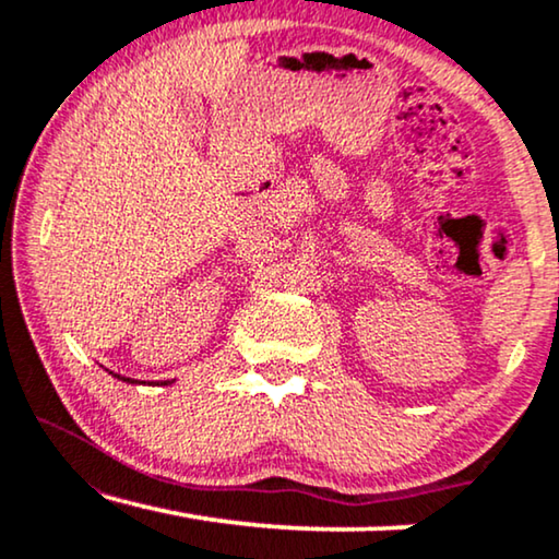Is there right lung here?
<instances>
[{
	"label": "right lung",
	"instance_id": "obj_1",
	"mask_svg": "<svg viewBox=\"0 0 559 559\" xmlns=\"http://www.w3.org/2000/svg\"><path fill=\"white\" fill-rule=\"evenodd\" d=\"M117 379H124V377H117ZM124 381H129V379H124ZM129 384H134V381H129Z\"/></svg>",
	"mask_w": 559,
	"mask_h": 559
}]
</instances>
